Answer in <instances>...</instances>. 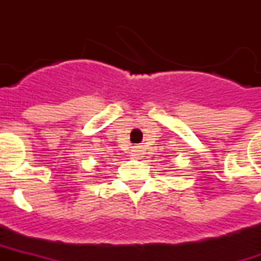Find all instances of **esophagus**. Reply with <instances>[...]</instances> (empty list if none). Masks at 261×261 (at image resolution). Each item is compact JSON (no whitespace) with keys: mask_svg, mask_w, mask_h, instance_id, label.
<instances>
[{"mask_svg":"<svg viewBox=\"0 0 261 261\" xmlns=\"http://www.w3.org/2000/svg\"><path fill=\"white\" fill-rule=\"evenodd\" d=\"M142 154V149L140 147H134L133 149V156H140Z\"/></svg>","mask_w":261,"mask_h":261,"instance_id":"1","label":"esophagus"}]
</instances>
